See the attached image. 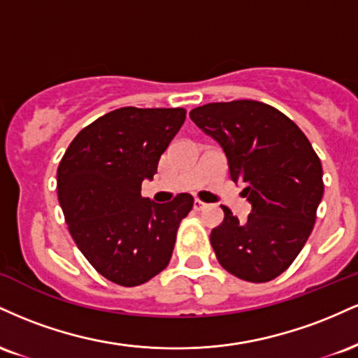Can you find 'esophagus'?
Returning <instances> with one entry per match:
<instances>
[{
  "label": "esophagus",
  "mask_w": 358,
  "mask_h": 358,
  "mask_svg": "<svg viewBox=\"0 0 358 358\" xmlns=\"http://www.w3.org/2000/svg\"><path fill=\"white\" fill-rule=\"evenodd\" d=\"M193 208H195V210H203V208H207V203H203L202 200H195V202H193Z\"/></svg>",
  "instance_id": "esophagus-1"
}]
</instances>
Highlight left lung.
Listing matches in <instances>:
<instances>
[{
	"label": "left lung",
	"mask_w": 358,
	"mask_h": 358,
	"mask_svg": "<svg viewBox=\"0 0 358 358\" xmlns=\"http://www.w3.org/2000/svg\"><path fill=\"white\" fill-rule=\"evenodd\" d=\"M192 121L222 146L232 182L244 183L252 205L239 222L227 207L210 244L225 271L249 282H266L301 252L323 196L318 155L281 110L259 101L212 102L190 110Z\"/></svg>",
	"instance_id": "obj_1"
}]
</instances>
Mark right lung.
Segmentation results:
<instances>
[{"label":"right lung","mask_w":358,"mask_h":358,"mask_svg":"<svg viewBox=\"0 0 358 358\" xmlns=\"http://www.w3.org/2000/svg\"><path fill=\"white\" fill-rule=\"evenodd\" d=\"M187 117L183 108H121L73 138L57 170V193L73 242L94 269L119 286H139L170 262L193 196H141Z\"/></svg>","instance_id":"right-lung-1"}]
</instances>
